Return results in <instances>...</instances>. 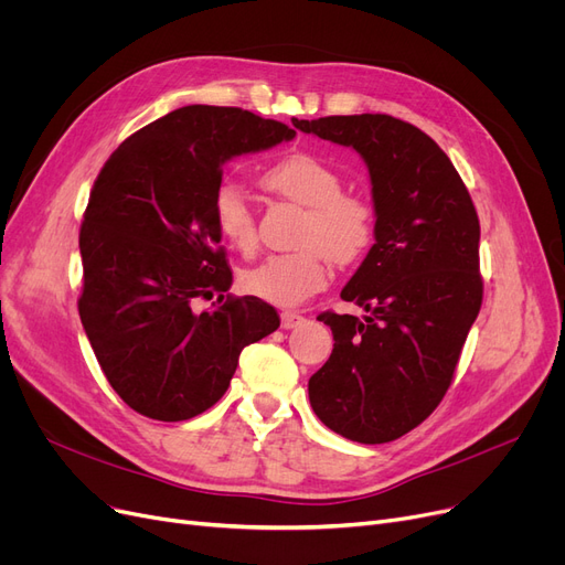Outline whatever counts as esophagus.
<instances>
[{
    "mask_svg": "<svg viewBox=\"0 0 565 565\" xmlns=\"http://www.w3.org/2000/svg\"><path fill=\"white\" fill-rule=\"evenodd\" d=\"M305 320H307V318H305L302 313H298V311H284V313H281V328H284V330L300 328V324H302Z\"/></svg>",
    "mask_w": 565,
    "mask_h": 565,
    "instance_id": "34e87169",
    "label": "esophagus"
}]
</instances>
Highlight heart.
<instances>
[{
  "instance_id": "obj_1",
  "label": "heart",
  "mask_w": 565,
  "mask_h": 565,
  "mask_svg": "<svg viewBox=\"0 0 565 565\" xmlns=\"http://www.w3.org/2000/svg\"><path fill=\"white\" fill-rule=\"evenodd\" d=\"M260 185L307 207L298 252L273 254L243 273L249 295L277 307H298L330 281V258L358 260L373 245L375 207L343 192V175L313 153H290L260 173ZM213 222L222 241L237 254L256 247V217L237 185H222L213 199Z\"/></svg>"
}]
</instances>
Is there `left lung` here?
I'll return each mask as SVG.
<instances>
[{
	"label": "left lung",
	"instance_id": "8db88e82",
	"mask_svg": "<svg viewBox=\"0 0 565 565\" xmlns=\"http://www.w3.org/2000/svg\"><path fill=\"white\" fill-rule=\"evenodd\" d=\"M292 126L358 151L371 173L375 245L341 290L366 316L324 311L334 350L309 380L318 419L362 444L403 437L447 394L483 302L479 215L447 153L390 114Z\"/></svg>",
	"mask_w": 565,
	"mask_h": 565
}]
</instances>
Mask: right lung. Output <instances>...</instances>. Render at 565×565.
Wrapping results in <instances>:
<instances>
[{
	"mask_svg": "<svg viewBox=\"0 0 565 565\" xmlns=\"http://www.w3.org/2000/svg\"><path fill=\"white\" fill-rule=\"evenodd\" d=\"M295 130L241 107L188 105L143 126L100 169L79 228L77 300L111 390L135 412L185 422L213 407L245 345L279 328L275 307L226 295L213 222L222 167ZM218 295L220 308L196 312Z\"/></svg>",
	"mask_w": 565,
	"mask_h": 565,
	"instance_id": "right-lung-1",
	"label": "right lung"
}]
</instances>
